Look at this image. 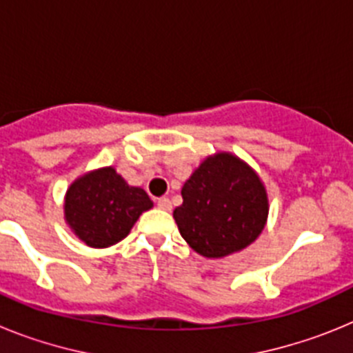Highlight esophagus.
Listing matches in <instances>:
<instances>
[{
    "instance_id": "1",
    "label": "esophagus",
    "mask_w": 353,
    "mask_h": 353,
    "mask_svg": "<svg viewBox=\"0 0 353 353\" xmlns=\"http://www.w3.org/2000/svg\"><path fill=\"white\" fill-rule=\"evenodd\" d=\"M157 207L161 208V210H171L170 198H159L157 199Z\"/></svg>"
}]
</instances>
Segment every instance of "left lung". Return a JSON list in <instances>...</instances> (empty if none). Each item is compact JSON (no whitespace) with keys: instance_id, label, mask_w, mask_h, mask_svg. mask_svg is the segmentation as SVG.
Returning a JSON list of instances; mask_svg holds the SVG:
<instances>
[{"instance_id":"8db88e82","label":"left lung","mask_w":353,"mask_h":353,"mask_svg":"<svg viewBox=\"0 0 353 353\" xmlns=\"http://www.w3.org/2000/svg\"><path fill=\"white\" fill-rule=\"evenodd\" d=\"M173 217L187 244L205 258L248 248L263 232L269 198L256 171L236 155L219 152L199 164L182 187Z\"/></svg>"}]
</instances>
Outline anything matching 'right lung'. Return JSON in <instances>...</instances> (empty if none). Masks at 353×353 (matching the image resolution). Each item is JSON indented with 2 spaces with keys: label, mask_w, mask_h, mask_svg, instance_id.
<instances>
[{
  "label": "right lung",
  "mask_w": 353,
  "mask_h": 353,
  "mask_svg": "<svg viewBox=\"0 0 353 353\" xmlns=\"http://www.w3.org/2000/svg\"><path fill=\"white\" fill-rule=\"evenodd\" d=\"M154 207L141 187H132L114 168L83 174L65 194V221L90 248H109L129 235L143 212Z\"/></svg>",
  "instance_id": "1"
}]
</instances>
